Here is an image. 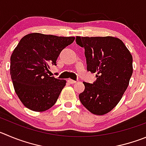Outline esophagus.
I'll return each instance as SVG.
<instances>
[{"instance_id": "1", "label": "esophagus", "mask_w": 146, "mask_h": 146, "mask_svg": "<svg viewBox=\"0 0 146 146\" xmlns=\"http://www.w3.org/2000/svg\"><path fill=\"white\" fill-rule=\"evenodd\" d=\"M68 82L70 84H76V81H74V80H73V79H68Z\"/></svg>"}]
</instances>
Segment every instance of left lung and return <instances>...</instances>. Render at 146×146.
I'll list each match as a JSON object with an SVG mask.
<instances>
[{
    "label": "left lung",
    "instance_id": "left-lung-1",
    "mask_svg": "<svg viewBox=\"0 0 146 146\" xmlns=\"http://www.w3.org/2000/svg\"><path fill=\"white\" fill-rule=\"evenodd\" d=\"M85 49L87 70L96 73L94 84L84 82L81 104L92 114L110 112L122 99L133 74V57L121 39L114 36H76Z\"/></svg>",
    "mask_w": 146,
    "mask_h": 146
}]
</instances>
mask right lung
Segmentation results:
<instances>
[{"mask_svg": "<svg viewBox=\"0 0 146 146\" xmlns=\"http://www.w3.org/2000/svg\"><path fill=\"white\" fill-rule=\"evenodd\" d=\"M74 40V36L40 33L21 38L11 56L10 73L15 92L27 108L44 111L56 103L66 81L47 73L50 65H56L61 51Z\"/></svg>", "mask_w": 146, "mask_h": 146, "instance_id": "obj_1", "label": "right lung"}]
</instances>
